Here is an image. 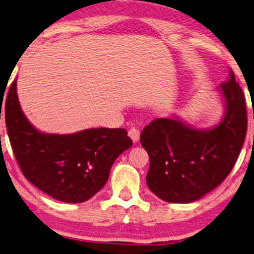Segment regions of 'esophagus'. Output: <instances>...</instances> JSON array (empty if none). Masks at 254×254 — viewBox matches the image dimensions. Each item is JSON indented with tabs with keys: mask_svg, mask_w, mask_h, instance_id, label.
<instances>
[{
	"mask_svg": "<svg viewBox=\"0 0 254 254\" xmlns=\"http://www.w3.org/2000/svg\"><path fill=\"white\" fill-rule=\"evenodd\" d=\"M127 133H129L130 138L133 140V142H138V140H139L140 132H139V130L136 129V127H131V129L129 130V132H127Z\"/></svg>",
	"mask_w": 254,
	"mask_h": 254,
	"instance_id": "obj_1",
	"label": "esophagus"
}]
</instances>
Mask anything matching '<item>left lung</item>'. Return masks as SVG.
<instances>
[{
	"label": "left lung",
	"mask_w": 254,
	"mask_h": 254,
	"mask_svg": "<svg viewBox=\"0 0 254 254\" xmlns=\"http://www.w3.org/2000/svg\"><path fill=\"white\" fill-rule=\"evenodd\" d=\"M219 90L226 111L213 129L197 130L172 118H156L140 133L150 158L147 186L163 200H197L217 188L236 164L247 131L245 96L232 70Z\"/></svg>",
	"instance_id": "8db88e82"
}]
</instances>
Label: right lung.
Segmentation results:
<instances>
[{
    "label": "right lung",
    "mask_w": 254,
    "mask_h": 254,
    "mask_svg": "<svg viewBox=\"0 0 254 254\" xmlns=\"http://www.w3.org/2000/svg\"><path fill=\"white\" fill-rule=\"evenodd\" d=\"M5 125L24 177L64 203H83L105 185L115 159L132 145L125 129H88L72 134L42 133L21 110L11 83Z\"/></svg>",
    "instance_id": "add662e5"
}]
</instances>
